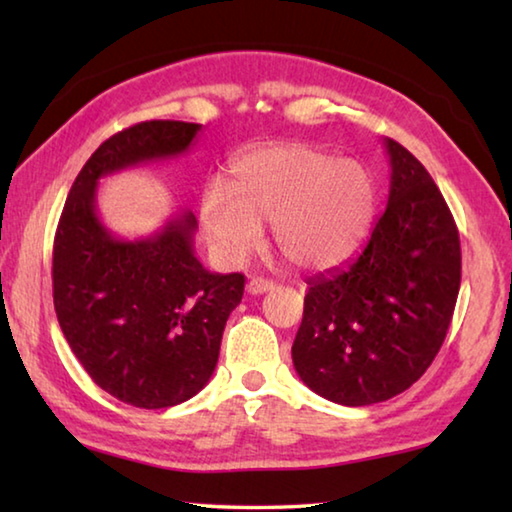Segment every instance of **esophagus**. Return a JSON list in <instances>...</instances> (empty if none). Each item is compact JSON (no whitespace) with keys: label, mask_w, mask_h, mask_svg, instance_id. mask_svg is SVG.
<instances>
[{"label":"esophagus","mask_w":512,"mask_h":512,"mask_svg":"<svg viewBox=\"0 0 512 512\" xmlns=\"http://www.w3.org/2000/svg\"><path fill=\"white\" fill-rule=\"evenodd\" d=\"M246 289H248V293H253V296H262V293H268L275 289V282L266 280V277H250Z\"/></svg>","instance_id":"1"}]
</instances>
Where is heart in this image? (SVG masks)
<instances>
[{
	"mask_svg": "<svg viewBox=\"0 0 512 512\" xmlns=\"http://www.w3.org/2000/svg\"><path fill=\"white\" fill-rule=\"evenodd\" d=\"M375 183L357 160H336L318 146H266L232 167V185L212 180L201 196V225L214 253L241 262L273 223L282 257L323 271L348 259L375 214Z\"/></svg>",
	"mask_w": 512,
	"mask_h": 512,
	"instance_id": "b5f03b06",
	"label": "heart"
}]
</instances>
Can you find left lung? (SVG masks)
I'll list each match as a JSON object with an SVG mask.
<instances>
[{
  "label": "left lung",
  "mask_w": 512,
  "mask_h": 512,
  "mask_svg": "<svg viewBox=\"0 0 512 512\" xmlns=\"http://www.w3.org/2000/svg\"><path fill=\"white\" fill-rule=\"evenodd\" d=\"M391 189L361 253L309 280L291 357L311 391L343 406L386 402L431 366L461 289V241L429 171L386 140Z\"/></svg>",
  "instance_id": "1"
}]
</instances>
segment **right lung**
<instances>
[{
	"label": "right lung",
	"mask_w": 512,
	"mask_h": 512,
	"mask_svg": "<svg viewBox=\"0 0 512 512\" xmlns=\"http://www.w3.org/2000/svg\"><path fill=\"white\" fill-rule=\"evenodd\" d=\"M201 124L153 119L112 135L90 155L54 239V307L69 348L97 386L137 409L194 397L219 361L244 275L210 273L194 255L192 212L149 239L112 237L97 216V183L185 153Z\"/></svg>",
	"instance_id": "right-lung-1"
}]
</instances>
